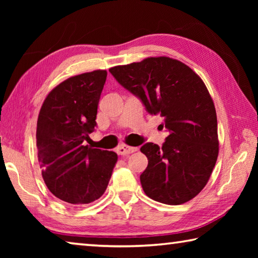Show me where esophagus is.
I'll return each instance as SVG.
<instances>
[{
  "label": "esophagus",
  "instance_id": "esophagus-1",
  "mask_svg": "<svg viewBox=\"0 0 258 258\" xmlns=\"http://www.w3.org/2000/svg\"><path fill=\"white\" fill-rule=\"evenodd\" d=\"M138 151V148L135 147H130L127 145H120L117 148V154L120 156H126L128 154H132V152Z\"/></svg>",
  "mask_w": 258,
  "mask_h": 258
}]
</instances>
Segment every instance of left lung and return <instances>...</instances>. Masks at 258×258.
I'll return each mask as SVG.
<instances>
[{"mask_svg": "<svg viewBox=\"0 0 258 258\" xmlns=\"http://www.w3.org/2000/svg\"><path fill=\"white\" fill-rule=\"evenodd\" d=\"M116 81L137 95L168 130L163 147L146 143L148 158L140 176L148 197L167 205L195 198L211 177L218 156L217 117L198 74L176 59L150 56L109 69Z\"/></svg>", "mask_w": 258, "mask_h": 258, "instance_id": "1", "label": "left lung"}]
</instances>
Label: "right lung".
I'll return each instance as SVG.
<instances>
[{"mask_svg": "<svg viewBox=\"0 0 258 258\" xmlns=\"http://www.w3.org/2000/svg\"><path fill=\"white\" fill-rule=\"evenodd\" d=\"M107 71L72 76L47 94L37 118L36 146L47 189L63 202L83 205L106 191L117 163L113 151L85 146L97 125Z\"/></svg>", "mask_w": 258, "mask_h": 258, "instance_id": "obj_1", "label": "right lung"}]
</instances>
